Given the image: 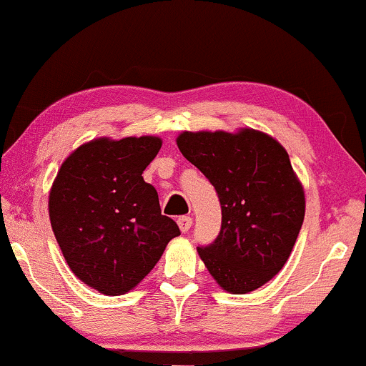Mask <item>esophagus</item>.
Listing matches in <instances>:
<instances>
[{
  "label": "esophagus",
  "instance_id": "esophagus-1",
  "mask_svg": "<svg viewBox=\"0 0 366 366\" xmlns=\"http://www.w3.org/2000/svg\"><path fill=\"white\" fill-rule=\"evenodd\" d=\"M177 224H179V229L182 232H187L192 226V219L191 217L184 215V217H179V220H177Z\"/></svg>",
  "mask_w": 366,
  "mask_h": 366
}]
</instances>
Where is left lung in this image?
<instances>
[{
    "label": "left lung",
    "instance_id": "left-lung-1",
    "mask_svg": "<svg viewBox=\"0 0 366 366\" xmlns=\"http://www.w3.org/2000/svg\"><path fill=\"white\" fill-rule=\"evenodd\" d=\"M177 146L219 194L222 226L198 247L214 280L231 294H248L287 264L306 214V198L285 147L267 134L182 132Z\"/></svg>",
    "mask_w": 366,
    "mask_h": 366
}]
</instances>
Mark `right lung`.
<instances>
[{
    "label": "right lung",
    "instance_id": "obj_1",
    "mask_svg": "<svg viewBox=\"0 0 366 366\" xmlns=\"http://www.w3.org/2000/svg\"><path fill=\"white\" fill-rule=\"evenodd\" d=\"M159 149L152 135L90 140L67 156L50 189L51 229L67 266L104 295L137 287L180 234L142 177Z\"/></svg>",
    "mask_w": 366,
    "mask_h": 366
}]
</instances>
